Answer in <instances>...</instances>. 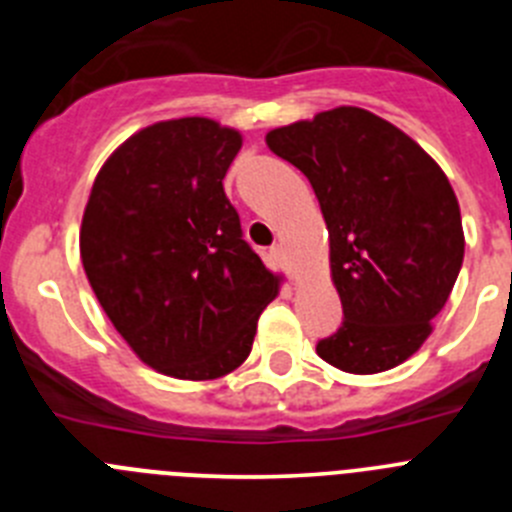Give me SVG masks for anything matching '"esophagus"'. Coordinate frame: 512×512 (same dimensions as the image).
<instances>
[{"mask_svg":"<svg viewBox=\"0 0 512 512\" xmlns=\"http://www.w3.org/2000/svg\"><path fill=\"white\" fill-rule=\"evenodd\" d=\"M269 256H271V261H274V264L282 266V269H287V253H284V248L279 246V243H277V246H271Z\"/></svg>","mask_w":512,"mask_h":512,"instance_id":"obj_1","label":"esophagus"}]
</instances>
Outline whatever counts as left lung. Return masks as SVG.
Returning <instances> with one entry per match:
<instances>
[{
    "instance_id": "8db88e82",
    "label": "left lung",
    "mask_w": 512,
    "mask_h": 512,
    "mask_svg": "<svg viewBox=\"0 0 512 512\" xmlns=\"http://www.w3.org/2000/svg\"><path fill=\"white\" fill-rule=\"evenodd\" d=\"M310 179L330 238L343 323L318 356L348 374L387 372L423 346L464 261L456 194L410 135L336 107L266 135Z\"/></svg>"
}]
</instances>
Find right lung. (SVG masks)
<instances>
[{"label": "right lung", "instance_id": "1", "mask_svg": "<svg viewBox=\"0 0 512 512\" xmlns=\"http://www.w3.org/2000/svg\"><path fill=\"white\" fill-rule=\"evenodd\" d=\"M241 143L207 117L148 125L104 161L84 210L81 264L99 305L135 356L169 377L238 369L279 292L225 197Z\"/></svg>", "mask_w": 512, "mask_h": 512}]
</instances>
